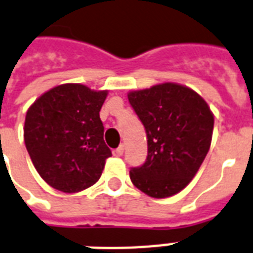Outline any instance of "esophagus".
<instances>
[{"mask_svg": "<svg viewBox=\"0 0 253 253\" xmlns=\"http://www.w3.org/2000/svg\"><path fill=\"white\" fill-rule=\"evenodd\" d=\"M123 151H125V146H123V144H121V146H119V147L115 150V154H117L118 157H122Z\"/></svg>", "mask_w": 253, "mask_h": 253, "instance_id": "34e87169", "label": "esophagus"}]
</instances>
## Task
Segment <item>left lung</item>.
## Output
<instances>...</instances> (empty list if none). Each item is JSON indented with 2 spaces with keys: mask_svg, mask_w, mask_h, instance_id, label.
<instances>
[{
  "mask_svg": "<svg viewBox=\"0 0 253 253\" xmlns=\"http://www.w3.org/2000/svg\"><path fill=\"white\" fill-rule=\"evenodd\" d=\"M128 102L147 134V159L130 179L151 198H169L192 180L211 146L213 114L187 86L155 84L128 92Z\"/></svg>",
  "mask_w": 253,
  "mask_h": 253,
  "instance_id": "obj_1",
  "label": "left lung"
}]
</instances>
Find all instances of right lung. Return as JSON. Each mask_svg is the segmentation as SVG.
Returning <instances> with one entry per match:
<instances>
[{
  "instance_id": "1",
  "label": "right lung",
  "mask_w": 253,
  "mask_h": 253,
  "mask_svg": "<svg viewBox=\"0 0 253 253\" xmlns=\"http://www.w3.org/2000/svg\"><path fill=\"white\" fill-rule=\"evenodd\" d=\"M107 90L65 84L42 94L26 113L24 139L33 165L49 186L73 194L98 182L111 157L99 111Z\"/></svg>"
}]
</instances>
